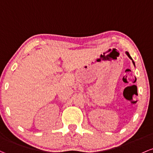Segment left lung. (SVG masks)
Returning <instances> with one entry per match:
<instances>
[{"instance_id": "obj_1", "label": "left lung", "mask_w": 153, "mask_h": 153, "mask_svg": "<svg viewBox=\"0 0 153 153\" xmlns=\"http://www.w3.org/2000/svg\"><path fill=\"white\" fill-rule=\"evenodd\" d=\"M126 54H127V55H128V57H129V58H130V59H131V60H133V59H132V58L131 57V56H130V55H129V53H128V52H126ZM133 64H134V65H135V64H134V62H133Z\"/></svg>"}]
</instances>
